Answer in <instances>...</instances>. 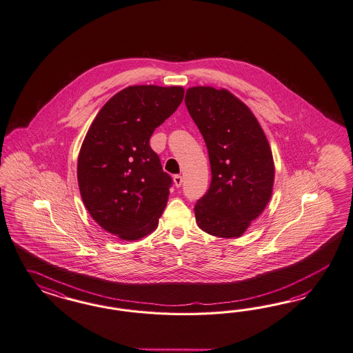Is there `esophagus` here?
I'll return each mask as SVG.
<instances>
[{"label": "esophagus", "instance_id": "esophagus-1", "mask_svg": "<svg viewBox=\"0 0 353 353\" xmlns=\"http://www.w3.org/2000/svg\"><path fill=\"white\" fill-rule=\"evenodd\" d=\"M173 182H174V186H176V188H180L182 185V176H180V174L173 176Z\"/></svg>", "mask_w": 353, "mask_h": 353}]
</instances>
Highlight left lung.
<instances>
[{"label":"left lung","instance_id":"8db88e82","mask_svg":"<svg viewBox=\"0 0 353 353\" xmlns=\"http://www.w3.org/2000/svg\"><path fill=\"white\" fill-rule=\"evenodd\" d=\"M185 105L203 136L211 185L196 202L198 226L208 234L238 238L265 210L274 183L267 136L252 111L226 89L192 86Z\"/></svg>","mask_w":353,"mask_h":353}]
</instances>
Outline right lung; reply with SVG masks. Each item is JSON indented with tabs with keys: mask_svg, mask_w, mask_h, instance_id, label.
Wrapping results in <instances>:
<instances>
[{
	"mask_svg": "<svg viewBox=\"0 0 353 353\" xmlns=\"http://www.w3.org/2000/svg\"><path fill=\"white\" fill-rule=\"evenodd\" d=\"M182 98V86H128L99 110L83 141L77 159L83 202L97 224L123 241L152 233L167 205L171 176L149 141Z\"/></svg>",
	"mask_w": 353,
	"mask_h": 353,
	"instance_id": "obj_1",
	"label": "right lung"
}]
</instances>
